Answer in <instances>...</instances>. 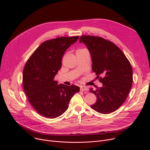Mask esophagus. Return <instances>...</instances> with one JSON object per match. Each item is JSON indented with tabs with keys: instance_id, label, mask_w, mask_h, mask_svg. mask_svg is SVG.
Instances as JSON below:
<instances>
[{
	"instance_id": "obj_1",
	"label": "esophagus",
	"mask_w": 150,
	"mask_h": 150,
	"mask_svg": "<svg viewBox=\"0 0 150 150\" xmlns=\"http://www.w3.org/2000/svg\"><path fill=\"white\" fill-rule=\"evenodd\" d=\"M80 90L81 91H85L86 92H87L88 91V88L86 87V86H82L80 87Z\"/></svg>"
}]
</instances>
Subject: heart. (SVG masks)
<instances>
[{"mask_svg":"<svg viewBox=\"0 0 150 150\" xmlns=\"http://www.w3.org/2000/svg\"><path fill=\"white\" fill-rule=\"evenodd\" d=\"M83 50V49H78L77 51H80V50ZM77 51H76V52H77Z\"/></svg>","mask_w":150,"mask_h":150,"instance_id":"b5f03b06","label":"heart"}]
</instances>
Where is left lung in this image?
Returning <instances> with one entry per match:
<instances>
[{
    "label": "left lung",
    "mask_w": 150,
    "mask_h": 150,
    "mask_svg": "<svg viewBox=\"0 0 150 150\" xmlns=\"http://www.w3.org/2000/svg\"><path fill=\"white\" fill-rule=\"evenodd\" d=\"M87 46L91 55L92 70L101 88L90 92L97 96L91 108L101 114H109L119 109L127 100L132 83V69L129 60L114 43L101 37L83 35L80 42Z\"/></svg>",
    "instance_id": "left-lung-1"
}]
</instances>
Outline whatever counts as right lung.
I'll list each match as a JSON object with an SVG mask.
<instances>
[{
  "mask_svg": "<svg viewBox=\"0 0 150 150\" xmlns=\"http://www.w3.org/2000/svg\"><path fill=\"white\" fill-rule=\"evenodd\" d=\"M79 36L59 37L43 42L31 55L23 67L22 84L31 105L40 115L54 119L64 113L80 88L54 80L61 67L66 50Z\"/></svg>",
  "mask_w": 150,
  "mask_h": 150,
  "instance_id": "obj_1",
  "label": "right lung"
}]
</instances>
